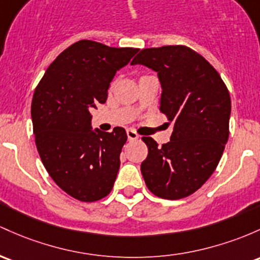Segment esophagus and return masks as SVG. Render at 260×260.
<instances>
[{"instance_id":"34e87169","label":"esophagus","mask_w":260,"mask_h":260,"mask_svg":"<svg viewBox=\"0 0 260 260\" xmlns=\"http://www.w3.org/2000/svg\"><path fill=\"white\" fill-rule=\"evenodd\" d=\"M127 137H128V141H136V139L139 138V135L136 132L135 129H127Z\"/></svg>"}]
</instances>
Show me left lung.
Returning <instances> with one entry per match:
<instances>
[{"mask_svg":"<svg viewBox=\"0 0 260 260\" xmlns=\"http://www.w3.org/2000/svg\"><path fill=\"white\" fill-rule=\"evenodd\" d=\"M132 65L158 73L160 111L174 123L170 142L158 147L143 137L148 156L141 172L152 193L161 199L190 196L205 184L223 154L230 136L231 96L217 70L185 45L139 51Z\"/></svg>","mask_w":260,"mask_h":260,"instance_id":"obj_1","label":"left lung"}]
</instances>
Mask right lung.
Instances as JSON below:
<instances>
[{"label":"right lung","mask_w":260,"mask_h":260,"mask_svg":"<svg viewBox=\"0 0 260 260\" xmlns=\"http://www.w3.org/2000/svg\"><path fill=\"white\" fill-rule=\"evenodd\" d=\"M138 50L82 39L56 56L34 90L30 113L39 156L55 184L79 201H98L113 187L127 133L122 127L92 131L90 111L106 102L117 70Z\"/></svg>","instance_id":"obj_1"}]
</instances>
